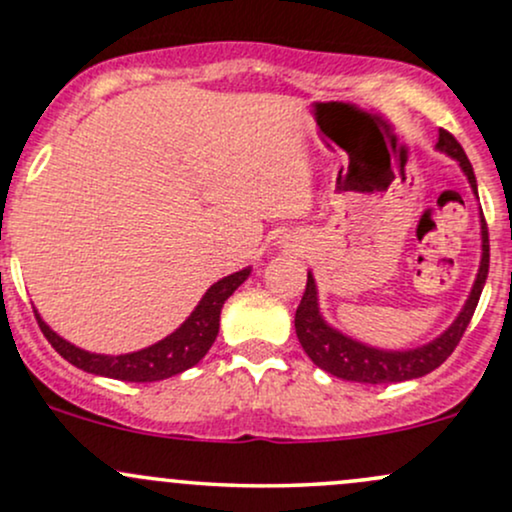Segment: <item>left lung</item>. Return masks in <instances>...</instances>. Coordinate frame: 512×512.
<instances>
[{
	"label": "left lung",
	"instance_id": "8db88e82",
	"mask_svg": "<svg viewBox=\"0 0 512 512\" xmlns=\"http://www.w3.org/2000/svg\"><path fill=\"white\" fill-rule=\"evenodd\" d=\"M437 150L452 157L459 162L462 172L469 179L471 189H474L476 199V177L474 167H471L469 157L462 150V145L457 143V138L452 133L442 131L437 138ZM488 277V228L486 218L481 213V265L479 274H476V282L471 286V294L466 299L464 308L459 311L457 320L440 335V338L430 340L428 345L413 347V350H379V347L364 345L347 335H342L340 330H335L333 325H328L320 316L318 308V289L316 279L308 272L306 291H303L299 308H296V335L299 342L311 362L323 372L338 376L345 381H359V384H396V381H408L418 379V376L430 374L432 369L440 367L445 359L452 355L454 347L462 340L466 325H469L471 316L476 311V303H479L481 291H484Z\"/></svg>",
	"mask_w": 512,
	"mask_h": 512
}]
</instances>
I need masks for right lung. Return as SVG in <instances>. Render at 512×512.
<instances>
[{
  "mask_svg": "<svg viewBox=\"0 0 512 512\" xmlns=\"http://www.w3.org/2000/svg\"><path fill=\"white\" fill-rule=\"evenodd\" d=\"M247 277H250V267L218 279L206 291L199 306L194 308L192 316L184 320L172 335L145 347V350L128 352V355H97V352L80 350L72 342L60 338L58 333H53L46 325V320L38 316V311L33 313H36L38 328L46 335L50 345L55 347V352L65 357L70 364H75L77 369L119 381H138V384L140 381H160L187 372L189 367L201 362V357L211 350L213 340L218 335V325H221L218 320H221L223 303Z\"/></svg>",
  "mask_w": 512,
  "mask_h": 512,
  "instance_id": "1",
  "label": "right lung"
}]
</instances>
